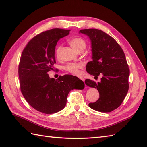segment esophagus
<instances>
[{"mask_svg":"<svg viewBox=\"0 0 147 147\" xmlns=\"http://www.w3.org/2000/svg\"><path fill=\"white\" fill-rule=\"evenodd\" d=\"M79 78H80V80H82L83 81V82H85V78H84L83 77H80Z\"/></svg>","mask_w":147,"mask_h":147,"instance_id":"1","label":"esophagus"}]
</instances>
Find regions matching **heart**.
<instances>
[{"mask_svg": "<svg viewBox=\"0 0 147 147\" xmlns=\"http://www.w3.org/2000/svg\"><path fill=\"white\" fill-rule=\"evenodd\" d=\"M70 45L77 52H79L81 50H84L85 49L86 45L85 40L83 39L82 38H80V37H76V38L71 39L70 40ZM61 49V45H59L55 49V55L57 57H59ZM83 67V64L81 63V62H78V63H69L65 65L64 69V70L69 72V73L78 75L80 73V69H82Z\"/></svg>", "mask_w": 147, "mask_h": 147, "instance_id": "obj_1", "label": "heart"}]
</instances>
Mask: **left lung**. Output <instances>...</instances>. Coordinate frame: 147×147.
Instances as JSON below:
<instances>
[{
  "mask_svg": "<svg viewBox=\"0 0 147 147\" xmlns=\"http://www.w3.org/2000/svg\"><path fill=\"white\" fill-rule=\"evenodd\" d=\"M92 42V61L88 62L86 71L98 78L101 82L96 83L85 80V84L97 89L99 98L89 107L102 112H109L119 107L128 92L129 69L125 54L117 42L110 35L97 29L81 30Z\"/></svg>",
  "mask_w": 147,
  "mask_h": 147,
  "instance_id": "left-lung-1",
  "label": "left lung"
}]
</instances>
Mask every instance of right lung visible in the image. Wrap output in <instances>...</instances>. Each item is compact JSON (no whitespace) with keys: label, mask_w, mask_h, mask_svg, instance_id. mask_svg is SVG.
I'll list each match as a JSON object with an SVG mask.
<instances>
[{"label":"right lung","mask_w":147,"mask_h":147,"mask_svg":"<svg viewBox=\"0 0 147 147\" xmlns=\"http://www.w3.org/2000/svg\"><path fill=\"white\" fill-rule=\"evenodd\" d=\"M69 32L59 28L43 32L33 37L21 54L18 67L21 93L33 108L42 113L61 111L66 105L69 92L85 87L83 81L74 76L65 74L55 80L47 74L56 62V44Z\"/></svg>","instance_id":"right-lung-1"}]
</instances>
